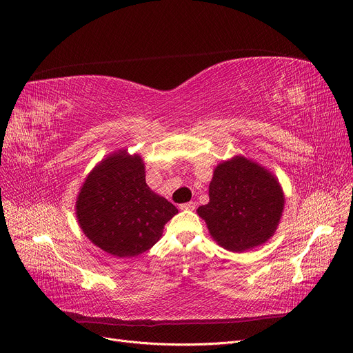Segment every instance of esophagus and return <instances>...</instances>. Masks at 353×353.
<instances>
[{
	"label": "esophagus",
	"mask_w": 353,
	"mask_h": 353,
	"mask_svg": "<svg viewBox=\"0 0 353 353\" xmlns=\"http://www.w3.org/2000/svg\"><path fill=\"white\" fill-rule=\"evenodd\" d=\"M196 208V203L194 201H189V203H183L180 204V210H194Z\"/></svg>",
	"instance_id": "esophagus-1"
}]
</instances>
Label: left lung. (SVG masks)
I'll list each match as a JSON object with an SVG mask.
<instances>
[{
	"instance_id": "8db88e82",
	"label": "left lung",
	"mask_w": 353,
	"mask_h": 353,
	"mask_svg": "<svg viewBox=\"0 0 353 353\" xmlns=\"http://www.w3.org/2000/svg\"><path fill=\"white\" fill-rule=\"evenodd\" d=\"M208 197L197 214L205 221L211 239L232 252L267 243L276 231L285 204L278 179L244 156L217 164Z\"/></svg>"
}]
</instances>
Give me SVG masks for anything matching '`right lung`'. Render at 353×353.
<instances>
[{
	"label": "right lung",
	"instance_id": "right-lung-1",
	"mask_svg": "<svg viewBox=\"0 0 353 353\" xmlns=\"http://www.w3.org/2000/svg\"><path fill=\"white\" fill-rule=\"evenodd\" d=\"M85 236L105 252L130 258L152 248L179 210L146 184L145 163L125 149L99 161L77 197Z\"/></svg>",
	"mask_w": 353,
	"mask_h": 353
}]
</instances>
